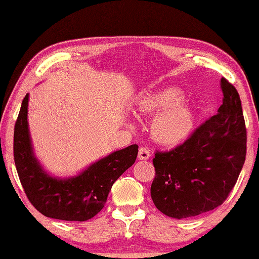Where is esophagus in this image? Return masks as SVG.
I'll use <instances>...</instances> for the list:
<instances>
[{"label": "esophagus", "instance_id": "1", "mask_svg": "<svg viewBox=\"0 0 259 259\" xmlns=\"http://www.w3.org/2000/svg\"><path fill=\"white\" fill-rule=\"evenodd\" d=\"M150 151L146 147H140L138 151V159L139 160H148L150 159Z\"/></svg>", "mask_w": 259, "mask_h": 259}]
</instances>
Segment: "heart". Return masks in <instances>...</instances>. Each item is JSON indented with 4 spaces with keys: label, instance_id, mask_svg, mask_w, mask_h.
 I'll return each instance as SVG.
<instances>
[{
    "label": "heart",
    "instance_id": "1",
    "mask_svg": "<svg viewBox=\"0 0 259 259\" xmlns=\"http://www.w3.org/2000/svg\"><path fill=\"white\" fill-rule=\"evenodd\" d=\"M184 95L176 87L148 91L140 96L136 108L143 115H155L151 134L163 146H176L183 143L193 129L194 117Z\"/></svg>",
    "mask_w": 259,
    "mask_h": 259
}]
</instances>
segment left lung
<instances>
[{
	"mask_svg": "<svg viewBox=\"0 0 259 259\" xmlns=\"http://www.w3.org/2000/svg\"><path fill=\"white\" fill-rule=\"evenodd\" d=\"M223 105L181 146L155 153L151 196L165 216L184 219L221 205L234 187L247 153L240 96L221 78Z\"/></svg>",
	"mask_w": 259,
	"mask_h": 259,
	"instance_id": "left-lung-1",
	"label": "left lung"
}]
</instances>
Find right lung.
Returning <instances> with one entry per match:
<instances>
[{
	"mask_svg": "<svg viewBox=\"0 0 259 259\" xmlns=\"http://www.w3.org/2000/svg\"><path fill=\"white\" fill-rule=\"evenodd\" d=\"M27 94L15 125L14 156L26 195L46 217L67 222H85L106 203L108 193L126 169L135 163L138 145L114 151L71 177H57L43 168L35 155L28 128Z\"/></svg>",
	"mask_w": 259,
	"mask_h": 259,
	"instance_id": "1",
	"label": "right lung"
}]
</instances>
